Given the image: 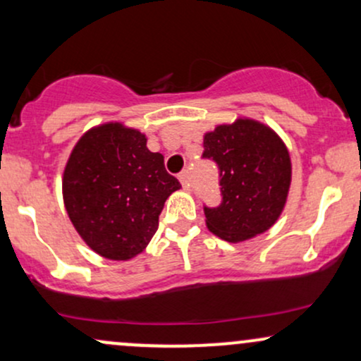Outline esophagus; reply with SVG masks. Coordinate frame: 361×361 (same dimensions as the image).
<instances>
[{
  "label": "esophagus",
  "instance_id": "esophagus-1",
  "mask_svg": "<svg viewBox=\"0 0 361 361\" xmlns=\"http://www.w3.org/2000/svg\"><path fill=\"white\" fill-rule=\"evenodd\" d=\"M178 178H180V181H181V185H183V188H185V190H188V188H190V181H188V173H186V171H183V173H180V175H178Z\"/></svg>",
  "mask_w": 361,
  "mask_h": 361
}]
</instances>
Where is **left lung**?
<instances>
[{"label":"left lung","mask_w":361,"mask_h":361,"mask_svg":"<svg viewBox=\"0 0 361 361\" xmlns=\"http://www.w3.org/2000/svg\"><path fill=\"white\" fill-rule=\"evenodd\" d=\"M204 159L219 168L221 205L207 207V227L238 243L268 231L283 210L292 166L285 144L271 128L238 120L205 134Z\"/></svg>","instance_id":"left-lung-1"}]
</instances>
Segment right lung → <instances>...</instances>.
I'll list each match as a JSON object with an SVG mask.
<instances>
[{"label":"right lung","instance_id":"add662e5","mask_svg":"<svg viewBox=\"0 0 361 361\" xmlns=\"http://www.w3.org/2000/svg\"><path fill=\"white\" fill-rule=\"evenodd\" d=\"M181 185L146 135L120 123L91 128L69 156L62 180L73 226L93 251L130 259L156 234L166 198Z\"/></svg>","mask_w":361,"mask_h":361}]
</instances>
